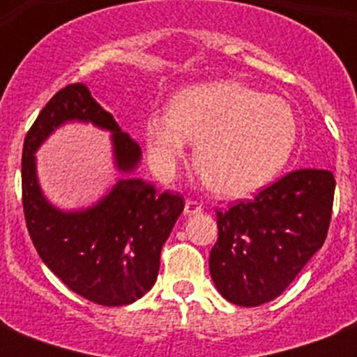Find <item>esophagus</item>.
Listing matches in <instances>:
<instances>
[{"label": "esophagus", "instance_id": "esophagus-1", "mask_svg": "<svg viewBox=\"0 0 357 357\" xmlns=\"http://www.w3.org/2000/svg\"><path fill=\"white\" fill-rule=\"evenodd\" d=\"M196 213H202V204H198L196 200H187L185 202V215H196Z\"/></svg>", "mask_w": 357, "mask_h": 357}]
</instances>
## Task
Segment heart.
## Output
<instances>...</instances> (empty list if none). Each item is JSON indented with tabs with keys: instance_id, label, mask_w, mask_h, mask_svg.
<instances>
[{
	"instance_id": "1",
	"label": "heart",
	"mask_w": 357,
	"mask_h": 357,
	"mask_svg": "<svg viewBox=\"0 0 357 357\" xmlns=\"http://www.w3.org/2000/svg\"><path fill=\"white\" fill-rule=\"evenodd\" d=\"M296 139L291 105L237 81H211L185 89L170 100L168 113L146 120V153L161 179L172 178L187 159L213 192L243 198L259 190L287 162Z\"/></svg>"
}]
</instances>
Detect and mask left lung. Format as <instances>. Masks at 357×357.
Wrapping results in <instances>:
<instances>
[{
    "label": "left lung",
    "instance_id": "obj_1",
    "mask_svg": "<svg viewBox=\"0 0 357 357\" xmlns=\"http://www.w3.org/2000/svg\"><path fill=\"white\" fill-rule=\"evenodd\" d=\"M335 179L304 168L283 176L228 211H217L218 238L209 272L231 304L255 307L289 287L321 250L330 228Z\"/></svg>",
    "mask_w": 357,
    "mask_h": 357
}]
</instances>
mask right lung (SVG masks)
<instances>
[{
    "label": "right lung",
    "instance_id": "right-lung-1",
    "mask_svg": "<svg viewBox=\"0 0 357 357\" xmlns=\"http://www.w3.org/2000/svg\"><path fill=\"white\" fill-rule=\"evenodd\" d=\"M66 121H91L111 130L115 164L124 179L94 206L63 212L41 195L36 150ZM140 148L83 83L66 85L46 103L25 135L22 153V204L25 224L46 266L83 298L100 305H128L157 280L161 248L185 207L183 196L157 192L131 178Z\"/></svg>",
    "mask_w": 357,
    "mask_h": 357
}]
</instances>
